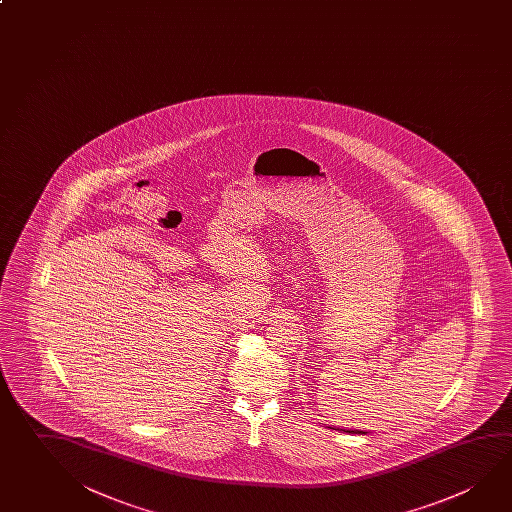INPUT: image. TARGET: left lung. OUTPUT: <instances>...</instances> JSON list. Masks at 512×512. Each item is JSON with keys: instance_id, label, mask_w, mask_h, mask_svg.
Returning a JSON list of instances; mask_svg holds the SVG:
<instances>
[{"instance_id": "1", "label": "left lung", "mask_w": 512, "mask_h": 512, "mask_svg": "<svg viewBox=\"0 0 512 512\" xmlns=\"http://www.w3.org/2000/svg\"><path fill=\"white\" fill-rule=\"evenodd\" d=\"M347 431H349V433H365V431H358V430H356V431L347 430Z\"/></svg>"}]
</instances>
